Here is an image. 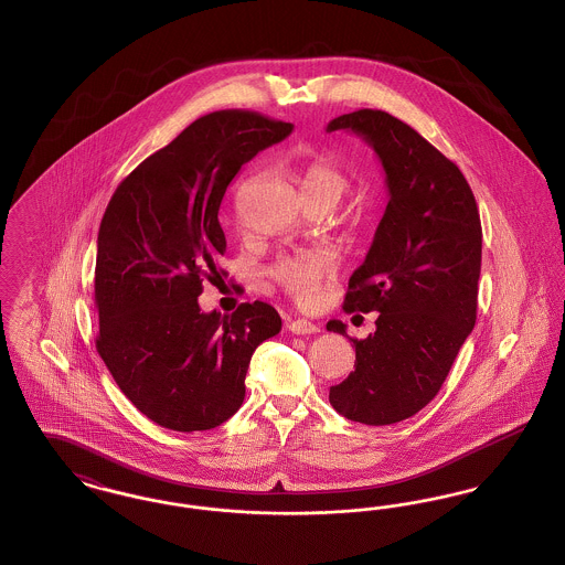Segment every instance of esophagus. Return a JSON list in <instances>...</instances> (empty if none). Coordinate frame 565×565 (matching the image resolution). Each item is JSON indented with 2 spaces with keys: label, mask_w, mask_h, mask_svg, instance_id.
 Wrapping results in <instances>:
<instances>
[{
  "label": "esophagus",
  "mask_w": 565,
  "mask_h": 565,
  "mask_svg": "<svg viewBox=\"0 0 565 565\" xmlns=\"http://www.w3.org/2000/svg\"><path fill=\"white\" fill-rule=\"evenodd\" d=\"M290 330H292L295 334H316V332H320V326L309 322V320H305V318H298V320L290 323Z\"/></svg>",
  "instance_id": "1"
}]
</instances>
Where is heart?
I'll return each instance as SVG.
<instances>
[{
  "mask_svg": "<svg viewBox=\"0 0 565 565\" xmlns=\"http://www.w3.org/2000/svg\"><path fill=\"white\" fill-rule=\"evenodd\" d=\"M350 189V178L328 159H313L307 162L300 173V190L309 203H328L337 205L339 199ZM369 222L366 210H355L348 220L351 233H358ZM337 269L334 256L326 247H311L296 254L281 256L273 267L270 275L279 281L290 295L309 300L320 292L323 281H328Z\"/></svg>",
  "mask_w": 565,
  "mask_h": 565,
  "instance_id": "heart-1",
  "label": "heart"
}]
</instances>
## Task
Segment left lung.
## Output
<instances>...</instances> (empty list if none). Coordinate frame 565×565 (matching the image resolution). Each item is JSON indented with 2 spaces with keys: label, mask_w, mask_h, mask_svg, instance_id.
Listing matches in <instances>:
<instances>
[{
  "label": "left lung",
  "mask_w": 565,
  "mask_h": 565,
  "mask_svg": "<svg viewBox=\"0 0 565 565\" xmlns=\"http://www.w3.org/2000/svg\"><path fill=\"white\" fill-rule=\"evenodd\" d=\"M339 129L375 150L390 201L343 302L348 313L376 311V330L351 339L355 369L328 398L351 422L390 426L438 394L475 328L481 217L456 162L403 120L358 109L326 127L328 134ZM326 328L348 334L339 320Z\"/></svg>",
  "instance_id": "1"
}]
</instances>
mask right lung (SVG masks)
Wrapping results in <instances>:
<instances>
[{
	"mask_svg": "<svg viewBox=\"0 0 565 565\" xmlns=\"http://www.w3.org/2000/svg\"><path fill=\"white\" fill-rule=\"evenodd\" d=\"M292 134L249 109L194 120L134 169L109 199L97 237V351L122 394L175 431L212 430L245 398L256 348L281 330L263 300L203 313V281L222 270L220 203L242 164Z\"/></svg>",
	"mask_w": 565,
	"mask_h": 565,
	"instance_id": "right-lung-1",
	"label": "right lung"
}]
</instances>
